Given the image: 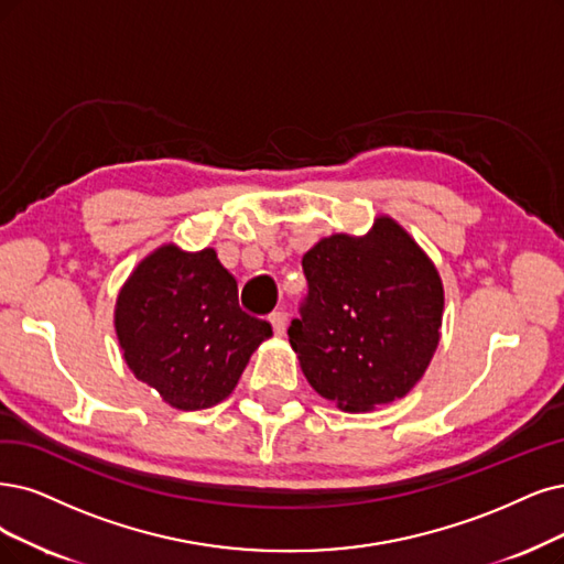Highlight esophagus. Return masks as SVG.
<instances>
[{
    "label": "esophagus",
    "mask_w": 564,
    "mask_h": 564,
    "mask_svg": "<svg viewBox=\"0 0 564 564\" xmlns=\"http://www.w3.org/2000/svg\"><path fill=\"white\" fill-rule=\"evenodd\" d=\"M269 323H271V327H274V335H285V323H288V318H285V314L283 311H274V314H269Z\"/></svg>",
    "instance_id": "34e87169"
}]
</instances>
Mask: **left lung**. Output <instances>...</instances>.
Returning <instances> with one entry per match:
<instances>
[{"mask_svg": "<svg viewBox=\"0 0 564 564\" xmlns=\"http://www.w3.org/2000/svg\"><path fill=\"white\" fill-rule=\"evenodd\" d=\"M308 293L288 327L302 371L325 400L369 411L404 398L440 344L444 288L404 229L335 235L302 258Z\"/></svg>", "mask_w": 564, "mask_h": 564, "instance_id": "left-lung-1", "label": "left lung"}]
</instances>
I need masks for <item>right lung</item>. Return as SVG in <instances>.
<instances>
[{
  "label": "right lung",
  "mask_w": 564,
  "mask_h": 564,
  "mask_svg": "<svg viewBox=\"0 0 564 564\" xmlns=\"http://www.w3.org/2000/svg\"><path fill=\"white\" fill-rule=\"evenodd\" d=\"M116 332L134 377L166 404L199 411L235 390L271 325L239 306L237 279L216 250L162 246L124 283Z\"/></svg>",
  "instance_id": "right-lung-1"
}]
</instances>
